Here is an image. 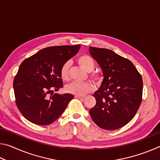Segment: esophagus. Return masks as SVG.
Returning a JSON list of instances; mask_svg holds the SVG:
<instances>
[{"instance_id":"1","label":"esophagus","mask_w":160,"mask_h":160,"mask_svg":"<svg viewBox=\"0 0 160 160\" xmlns=\"http://www.w3.org/2000/svg\"><path fill=\"white\" fill-rule=\"evenodd\" d=\"M75 98L77 99H85V97H80V96H75Z\"/></svg>"}]
</instances>
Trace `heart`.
<instances>
[{
	"label": "heart",
	"mask_w": 160,
	"mask_h": 160,
	"mask_svg": "<svg viewBox=\"0 0 160 160\" xmlns=\"http://www.w3.org/2000/svg\"><path fill=\"white\" fill-rule=\"evenodd\" d=\"M78 63L82 68L88 72H91L93 70L95 66L94 59L90 56L83 54L80 56L78 58ZM70 63L66 62L63 64L61 68L60 75L62 80L64 81H68L70 78L69 75V68ZM90 78L93 80L94 82H99L102 80V75L97 73V72H93L90 75ZM94 90V85L90 82H73L69 84L66 87V92L73 94L75 96H84L88 93L91 92Z\"/></svg>",
	"instance_id": "heart-1"
}]
</instances>
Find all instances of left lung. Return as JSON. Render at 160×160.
I'll use <instances>...</instances> for the list:
<instances>
[{
  "mask_svg": "<svg viewBox=\"0 0 160 160\" xmlns=\"http://www.w3.org/2000/svg\"><path fill=\"white\" fill-rule=\"evenodd\" d=\"M102 70L104 80L90 110L94 122L102 129L116 130L131 121L142 102V78L131 61L107 48L90 47Z\"/></svg>",
  "mask_w": 160,
  "mask_h": 160,
  "instance_id": "left-lung-1",
  "label": "left lung"
}]
</instances>
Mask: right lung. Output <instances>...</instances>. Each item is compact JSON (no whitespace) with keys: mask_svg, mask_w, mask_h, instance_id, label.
<instances>
[{"mask_svg":"<svg viewBox=\"0 0 160 160\" xmlns=\"http://www.w3.org/2000/svg\"><path fill=\"white\" fill-rule=\"evenodd\" d=\"M80 48V45L47 47L21 63L13 80V88L15 104L27 120L36 125L47 126L63 113L73 95L51 92L63 88L61 68Z\"/></svg>","mask_w":160,"mask_h":160,"instance_id":"add662e5","label":"right lung"}]
</instances>
